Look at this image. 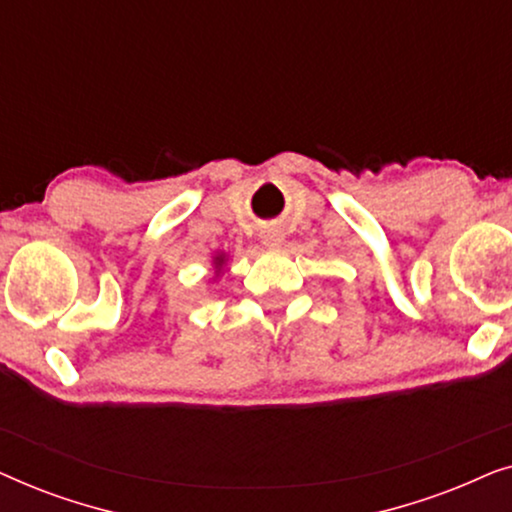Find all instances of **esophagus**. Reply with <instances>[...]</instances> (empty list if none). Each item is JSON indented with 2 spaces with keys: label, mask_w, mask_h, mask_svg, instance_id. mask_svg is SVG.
<instances>
[{
  "label": "esophagus",
  "mask_w": 512,
  "mask_h": 512,
  "mask_svg": "<svg viewBox=\"0 0 512 512\" xmlns=\"http://www.w3.org/2000/svg\"><path fill=\"white\" fill-rule=\"evenodd\" d=\"M261 242H263V247H272V249L282 247L284 233H282V230H277V228H268V230H263Z\"/></svg>",
  "instance_id": "obj_1"
}]
</instances>
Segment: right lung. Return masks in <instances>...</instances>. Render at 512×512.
<instances>
[{
  "instance_id": "right-lung-1",
  "label": "right lung",
  "mask_w": 512,
  "mask_h": 512,
  "mask_svg": "<svg viewBox=\"0 0 512 512\" xmlns=\"http://www.w3.org/2000/svg\"><path fill=\"white\" fill-rule=\"evenodd\" d=\"M223 265H226V254H216L214 261H212V268H214V279L221 277L223 272Z\"/></svg>"
}]
</instances>
